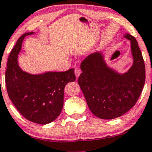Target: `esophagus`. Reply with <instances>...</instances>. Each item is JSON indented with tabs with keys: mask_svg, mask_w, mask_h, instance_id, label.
<instances>
[{
	"mask_svg": "<svg viewBox=\"0 0 152 152\" xmlns=\"http://www.w3.org/2000/svg\"><path fill=\"white\" fill-rule=\"evenodd\" d=\"M81 74V71H80V69H75V75H76V77L78 78V76H80V74Z\"/></svg>",
	"mask_w": 152,
	"mask_h": 152,
	"instance_id": "34e87169",
	"label": "esophagus"
}]
</instances>
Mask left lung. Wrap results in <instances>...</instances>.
<instances>
[{
    "instance_id": "left-lung-1",
    "label": "left lung",
    "mask_w": 152,
    "mask_h": 152,
    "mask_svg": "<svg viewBox=\"0 0 152 152\" xmlns=\"http://www.w3.org/2000/svg\"><path fill=\"white\" fill-rule=\"evenodd\" d=\"M130 41L132 64L119 73L107 64L102 51L90 54L80 63L82 73L78 83L91 112L99 118L114 119L130 110L139 98L145 83V66L135 38Z\"/></svg>"
}]
</instances>
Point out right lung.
<instances>
[{
	"instance_id": "1",
	"label": "right lung",
	"mask_w": 152,
	"mask_h": 152,
	"mask_svg": "<svg viewBox=\"0 0 152 152\" xmlns=\"http://www.w3.org/2000/svg\"><path fill=\"white\" fill-rule=\"evenodd\" d=\"M17 40L10 54L5 72V83L13 104L24 118L36 124L45 125L59 116L64 105V89L74 81V69L66 72H45L33 74L23 71L18 63V55L26 36Z\"/></svg>"
}]
</instances>
